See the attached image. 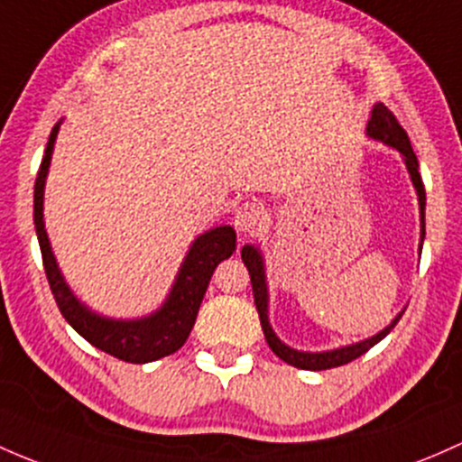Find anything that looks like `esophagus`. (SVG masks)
<instances>
[{
	"mask_svg": "<svg viewBox=\"0 0 462 462\" xmlns=\"http://www.w3.org/2000/svg\"><path fill=\"white\" fill-rule=\"evenodd\" d=\"M268 221V215H265L263 206L254 201H245L241 203L239 208L235 210V227L244 235H252V232L261 230Z\"/></svg>",
	"mask_w": 462,
	"mask_h": 462,
	"instance_id": "obj_1",
	"label": "esophagus"
}]
</instances>
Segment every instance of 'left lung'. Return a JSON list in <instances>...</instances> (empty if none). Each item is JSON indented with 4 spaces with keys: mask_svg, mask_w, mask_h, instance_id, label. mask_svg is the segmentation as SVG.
I'll return each instance as SVG.
<instances>
[{
    "mask_svg": "<svg viewBox=\"0 0 462 462\" xmlns=\"http://www.w3.org/2000/svg\"><path fill=\"white\" fill-rule=\"evenodd\" d=\"M367 137L376 139V142H383L392 148L398 150L402 154V162H405L407 172H410L411 183H414L416 194H419V210H420V250H423V241H425V186L423 179H420L419 172V159H416L414 150H411L410 137L402 130V125L398 124V119L392 115V110L387 106L376 104L372 108V116L367 121ZM241 259H244L247 272H250V281H252V292H254V305L256 312H259L261 319V328H263L265 341L272 347V352L285 361L288 365L299 367V370H312V372H320V370H329V367H338L346 365V363L354 361V358L363 356L367 349L376 346L378 341L387 337V334L394 329V325L401 320L402 312L387 325L385 329L376 334V337L365 338V341L352 343V346L346 347H337V349H328V352H299V349L288 347L285 343H281V338L276 337L274 329H272L270 320H268V283H265V265H263V256H261V250L254 245H244L241 250Z\"/></svg>",
    "mask_w": 462,
    "mask_h": 462,
    "instance_id": "left-lung-1",
    "label": "left lung"
}]
</instances>
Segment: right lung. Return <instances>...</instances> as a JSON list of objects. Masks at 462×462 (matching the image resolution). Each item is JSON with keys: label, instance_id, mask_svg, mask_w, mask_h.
I'll return each mask as SVG.
<instances>
[{"label": "right lung", "instance_id": "1", "mask_svg": "<svg viewBox=\"0 0 462 462\" xmlns=\"http://www.w3.org/2000/svg\"><path fill=\"white\" fill-rule=\"evenodd\" d=\"M60 125L61 121H57L51 137H48L42 166H39L35 181V215H32L39 247H42L43 270H46L57 308L64 314L68 323L72 325V329H77V334H81L90 346L125 363H150L168 356V354H174L190 337L203 294H206L208 283L212 279V272L223 259L232 256V252L236 250L235 227H212V230L203 232L201 236L194 239L181 268H179L168 299L163 300L157 312L133 320L108 319L92 312L68 288L64 274H61L60 265L55 261V254H52L46 227H43V188H46L48 168H51L52 148H55Z\"/></svg>", "mask_w": 462, "mask_h": 462}]
</instances>
